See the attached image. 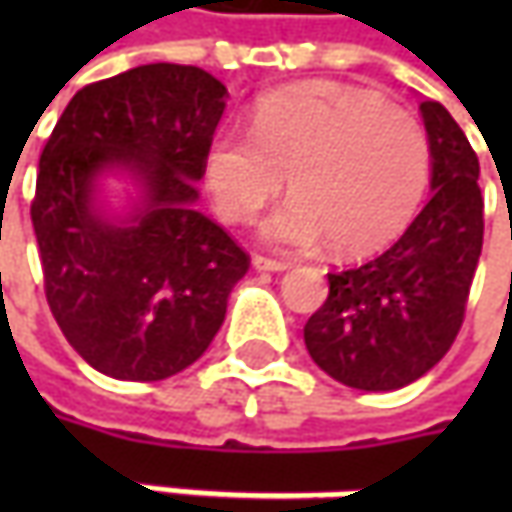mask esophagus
<instances>
[{"label": "esophagus", "instance_id": "1", "mask_svg": "<svg viewBox=\"0 0 512 512\" xmlns=\"http://www.w3.org/2000/svg\"><path fill=\"white\" fill-rule=\"evenodd\" d=\"M253 267L256 270H273V273H282L290 267V262H282V259H270V256H253Z\"/></svg>", "mask_w": 512, "mask_h": 512}]
</instances>
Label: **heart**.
Segmentation results:
<instances>
[{
  "instance_id": "obj_1",
  "label": "heart",
  "mask_w": 512,
  "mask_h": 512,
  "mask_svg": "<svg viewBox=\"0 0 512 512\" xmlns=\"http://www.w3.org/2000/svg\"><path fill=\"white\" fill-rule=\"evenodd\" d=\"M285 179L293 202L265 225L267 242H330L339 256H367L413 222L430 182V142L407 110L373 93L293 85L256 105L250 133H216L205 153L207 190L227 225L253 222Z\"/></svg>"
}]
</instances>
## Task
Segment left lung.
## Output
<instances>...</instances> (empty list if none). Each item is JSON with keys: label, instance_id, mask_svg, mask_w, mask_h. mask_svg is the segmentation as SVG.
<instances>
[{"label": "left lung", "instance_id": "8db88e82", "mask_svg": "<svg viewBox=\"0 0 512 512\" xmlns=\"http://www.w3.org/2000/svg\"><path fill=\"white\" fill-rule=\"evenodd\" d=\"M433 196L382 256L327 273L330 293L305 325L310 359L356 390L416 382L456 342L482 256L479 156L444 105L422 102Z\"/></svg>", "mask_w": 512, "mask_h": 512}]
</instances>
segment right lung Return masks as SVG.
Segmentation results:
<instances>
[{
    "instance_id": "right-lung-1",
    "label": "right lung",
    "mask_w": 512,
    "mask_h": 512,
    "mask_svg": "<svg viewBox=\"0 0 512 512\" xmlns=\"http://www.w3.org/2000/svg\"><path fill=\"white\" fill-rule=\"evenodd\" d=\"M227 88L193 65H139L79 90L39 159L30 219L45 296L70 347L99 373L159 382L182 373L225 322L250 267L196 210ZM125 167L146 205L125 226L92 210V182Z\"/></svg>"
}]
</instances>
